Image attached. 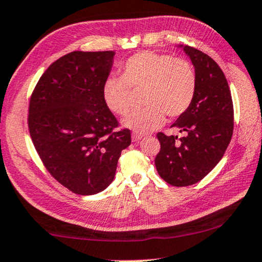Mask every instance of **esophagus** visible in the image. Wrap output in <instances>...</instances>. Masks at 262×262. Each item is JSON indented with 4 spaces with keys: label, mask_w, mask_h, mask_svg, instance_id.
<instances>
[{
    "label": "esophagus",
    "mask_w": 262,
    "mask_h": 262,
    "mask_svg": "<svg viewBox=\"0 0 262 262\" xmlns=\"http://www.w3.org/2000/svg\"><path fill=\"white\" fill-rule=\"evenodd\" d=\"M142 137H144V135L138 134V133H133V134H132V140H133L134 142H138V141L141 140Z\"/></svg>",
    "instance_id": "obj_1"
}]
</instances>
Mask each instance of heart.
I'll return each mask as SVG.
<instances>
[{
	"label": "heart",
	"mask_w": 262,
	"mask_h": 262,
	"mask_svg": "<svg viewBox=\"0 0 262 262\" xmlns=\"http://www.w3.org/2000/svg\"><path fill=\"white\" fill-rule=\"evenodd\" d=\"M144 91L142 103L122 121L125 128L145 134L160 127L169 117L186 113L196 93V73L189 61L155 51H142L129 57L121 76H111L103 83V99L111 113L123 116L130 110L133 91Z\"/></svg>",
	"instance_id": "heart-1"
}]
</instances>
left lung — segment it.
<instances>
[{
	"label": "left lung",
	"instance_id": "1",
	"mask_svg": "<svg viewBox=\"0 0 262 262\" xmlns=\"http://www.w3.org/2000/svg\"><path fill=\"white\" fill-rule=\"evenodd\" d=\"M196 73V93L186 113L171 127L184 137L158 133L160 151L155 164L171 186L198 183L224 156L233 132V105L224 73L217 62L198 49L184 45Z\"/></svg>",
	"mask_w": 262,
	"mask_h": 262
}]
</instances>
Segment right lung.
<instances>
[{
	"label": "right lung",
	"instance_id": "obj_1",
	"mask_svg": "<svg viewBox=\"0 0 262 262\" xmlns=\"http://www.w3.org/2000/svg\"><path fill=\"white\" fill-rule=\"evenodd\" d=\"M114 51H73L40 76L30 99L29 129L56 181L79 195L100 193L114 181L130 130L121 129L103 99Z\"/></svg>",
	"mask_w": 262,
	"mask_h": 262
}]
</instances>
